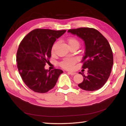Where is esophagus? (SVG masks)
Returning <instances> with one entry per match:
<instances>
[{"mask_svg": "<svg viewBox=\"0 0 126 126\" xmlns=\"http://www.w3.org/2000/svg\"><path fill=\"white\" fill-rule=\"evenodd\" d=\"M68 73H69V74H71V75H74V74H76V72H71V71H69V72H68Z\"/></svg>", "mask_w": 126, "mask_h": 126, "instance_id": "1", "label": "esophagus"}]
</instances>
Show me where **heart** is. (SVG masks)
Wrapping results in <instances>:
<instances>
[{
	"label": "heart",
	"instance_id": "obj_1",
	"mask_svg": "<svg viewBox=\"0 0 126 126\" xmlns=\"http://www.w3.org/2000/svg\"><path fill=\"white\" fill-rule=\"evenodd\" d=\"M67 43L69 47L77 46L79 47V42L78 40L74 38H70L67 39ZM57 44V43H55L53 46L52 48V52H54L55 47ZM75 59L73 58H67L63 60L61 63V65L62 67L66 68V69H72L73 67L74 64L75 63Z\"/></svg>",
	"mask_w": 126,
	"mask_h": 126
}]
</instances>
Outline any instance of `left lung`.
I'll return each instance as SVG.
<instances>
[{"mask_svg":"<svg viewBox=\"0 0 126 126\" xmlns=\"http://www.w3.org/2000/svg\"><path fill=\"white\" fill-rule=\"evenodd\" d=\"M68 32L81 38L85 45L82 68H87L88 73L87 76L79 73L83 77V81L78 87L85 91L98 90L107 81L113 64L109 43L99 32L93 28H80L69 29Z\"/></svg>","mask_w":126,"mask_h":126,"instance_id":"left-lung-1","label":"left lung"}]
</instances>
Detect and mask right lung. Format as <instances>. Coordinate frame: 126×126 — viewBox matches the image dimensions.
<instances>
[{
  "instance_id": "add662e5",
  "label": "right lung",
  "mask_w": 126,
  "mask_h": 126,
  "mask_svg": "<svg viewBox=\"0 0 126 126\" xmlns=\"http://www.w3.org/2000/svg\"><path fill=\"white\" fill-rule=\"evenodd\" d=\"M66 32L37 29L23 38L16 53L17 67L23 82L32 90L46 93L55 86L63 71L46 69L57 39Z\"/></svg>"
}]
</instances>
